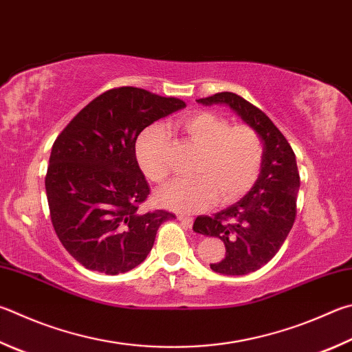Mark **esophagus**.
Here are the masks:
<instances>
[{
  "label": "esophagus",
  "mask_w": 352,
  "mask_h": 352,
  "mask_svg": "<svg viewBox=\"0 0 352 352\" xmlns=\"http://www.w3.org/2000/svg\"><path fill=\"white\" fill-rule=\"evenodd\" d=\"M177 219L180 220V221H183L184 225H186L188 228L192 226V223H194V219H192V217H186V215H177Z\"/></svg>",
  "instance_id": "esophagus-1"
}]
</instances>
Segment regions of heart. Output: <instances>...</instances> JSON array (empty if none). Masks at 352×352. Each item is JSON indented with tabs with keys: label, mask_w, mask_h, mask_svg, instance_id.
I'll return each mask as SVG.
<instances>
[{
	"label": "heart",
	"mask_w": 352,
	"mask_h": 352,
	"mask_svg": "<svg viewBox=\"0 0 352 352\" xmlns=\"http://www.w3.org/2000/svg\"><path fill=\"white\" fill-rule=\"evenodd\" d=\"M177 126L197 149H200L189 180H174L157 190L160 206L194 212L206 208L217 195L219 203H231L246 194L257 182L263 163V144L252 127L231 126L214 112H194L178 120ZM168 133L149 126L135 142L140 169L154 183L168 177L166 164Z\"/></svg>",
	"instance_id": "obj_1"
}]
</instances>
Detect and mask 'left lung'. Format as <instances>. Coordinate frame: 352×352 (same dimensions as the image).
<instances>
[{
	"mask_svg": "<svg viewBox=\"0 0 352 352\" xmlns=\"http://www.w3.org/2000/svg\"><path fill=\"white\" fill-rule=\"evenodd\" d=\"M200 104H225L258 133L263 163L257 182L231 206L212 215H198L194 231L225 243L226 255L210 265L225 276H245L266 265L282 248L297 214L300 175L296 154L270 117L240 95L220 92L197 100Z\"/></svg>",
	"mask_w": 352,
	"mask_h": 352,
	"instance_id": "1",
	"label": "left lung"
}]
</instances>
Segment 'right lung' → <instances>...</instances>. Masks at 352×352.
<instances>
[{"label":"right lung","mask_w":352,"mask_h":352,"mask_svg":"<svg viewBox=\"0 0 352 352\" xmlns=\"http://www.w3.org/2000/svg\"><path fill=\"white\" fill-rule=\"evenodd\" d=\"M186 107L174 97L117 87L92 100L56 137L46 194L50 220L63 246L86 270L117 276L138 266L154 246L158 209L140 212L149 195L135 157L140 132Z\"/></svg>","instance_id":"right-lung-1"}]
</instances>
